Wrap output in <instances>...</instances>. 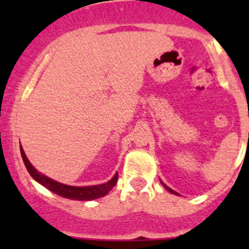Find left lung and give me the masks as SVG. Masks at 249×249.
<instances>
[{"mask_svg": "<svg viewBox=\"0 0 249 249\" xmlns=\"http://www.w3.org/2000/svg\"><path fill=\"white\" fill-rule=\"evenodd\" d=\"M161 183H163V182H161ZM163 186H164V187H165L166 190H168V191H169V193H172V194H176V195H178V194L176 193V191H173V190H172V189H169V187H168V186H166V185H164V183H163Z\"/></svg>", "mask_w": 249, "mask_h": 249, "instance_id": "obj_1", "label": "left lung"}]
</instances>
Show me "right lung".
<instances>
[{"label": "right lung", "instance_id": "obj_1", "mask_svg": "<svg viewBox=\"0 0 249 249\" xmlns=\"http://www.w3.org/2000/svg\"><path fill=\"white\" fill-rule=\"evenodd\" d=\"M20 154L23 158V161L25 164V168L29 172V174L36 179L38 183L45 186L46 189L53 191L59 196L67 197V199H72V200H94L98 197H102L107 195V194L113 189V186L116 185L117 182V173L113 176L108 182L102 183V185H94V186H83V187H77V186H70V185H63L60 182H56L52 178L46 177L40 172H37L35 169V166L29 163V160L27 159L24 151L20 146Z\"/></svg>", "mask_w": 249, "mask_h": 249}]
</instances>
